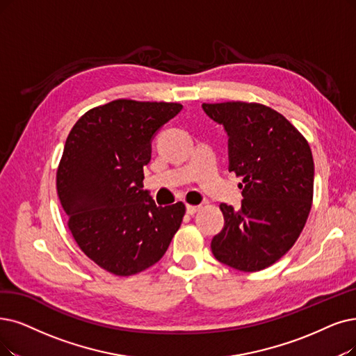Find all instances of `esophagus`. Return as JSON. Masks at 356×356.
I'll return each instance as SVG.
<instances>
[{"instance_id":"esophagus-1","label":"esophagus","mask_w":356,"mask_h":356,"mask_svg":"<svg viewBox=\"0 0 356 356\" xmlns=\"http://www.w3.org/2000/svg\"><path fill=\"white\" fill-rule=\"evenodd\" d=\"M198 210H200V206L187 204V213H188V215H194V213H197Z\"/></svg>"}]
</instances>
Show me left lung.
Returning a JSON list of instances; mask_svg holds the SVG:
<instances>
[{
  "label": "left lung",
  "mask_w": 356,
  "mask_h": 356,
  "mask_svg": "<svg viewBox=\"0 0 356 356\" xmlns=\"http://www.w3.org/2000/svg\"><path fill=\"white\" fill-rule=\"evenodd\" d=\"M229 136V170L243 182L239 210L220 204L223 229L211 239L216 260L259 272L285 255L301 235L314 194L307 138L277 111L255 102L203 104Z\"/></svg>",
  "instance_id": "left-lung-1"
}]
</instances>
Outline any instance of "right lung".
<instances>
[{"instance_id": "1", "label": "right lung", "mask_w": 356, "mask_h": 356, "mask_svg": "<svg viewBox=\"0 0 356 356\" xmlns=\"http://www.w3.org/2000/svg\"><path fill=\"white\" fill-rule=\"evenodd\" d=\"M182 109L177 102L117 99L89 109L71 129L56 193L80 250L106 272L129 277L158 263L186 204L158 206L143 190L150 141Z\"/></svg>"}]
</instances>
